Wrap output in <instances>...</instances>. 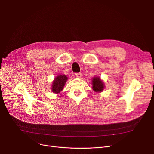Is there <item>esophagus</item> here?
<instances>
[{
  "label": "esophagus",
  "mask_w": 154,
  "mask_h": 154,
  "mask_svg": "<svg viewBox=\"0 0 154 154\" xmlns=\"http://www.w3.org/2000/svg\"><path fill=\"white\" fill-rule=\"evenodd\" d=\"M75 75L78 78H81L82 77V74H81V73H76Z\"/></svg>",
  "instance_id": "esophagus-1"
}]
</instances>
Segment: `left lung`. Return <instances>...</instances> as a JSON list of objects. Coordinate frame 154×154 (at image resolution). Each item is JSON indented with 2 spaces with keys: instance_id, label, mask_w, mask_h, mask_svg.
Wrapping results in <instances>:
<instances>
[{
  "instance_id": "left-lung-1",
  "label": "left lung",
  "mask_w": 154,
  "mask_h": 154,
  "mask_svg": "<svg viewBox=\"0 0 154 154\" xmlns=\"http://www.w3.org/2000/svg\"><path fill=\"white\" fill-rule=\"evenodd\" d=\"M92 89L97 93H100L105 88V83L99 77L95 76L92 79Z\"/></svg>"
}]
</instances>
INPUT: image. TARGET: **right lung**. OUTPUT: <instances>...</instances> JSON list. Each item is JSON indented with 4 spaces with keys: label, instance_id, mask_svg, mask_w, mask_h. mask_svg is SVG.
Segmentation results:
<instances>
[{
    "label": "right lung",
    "instance_id": "1",
    "mask_svg": "<svg viewBox=\"0 0 154 154\" xmlns=\"http://www.w3.org/2000/svg\"><path fill=\"white\" fill-rule=\"evenodd\" d=\"M67 80L68 77H67L66 75L60 74L56 76L53 80L51 86L52 92L56 94H60L62 91L64 85L66 84Z\"/></svg>",
    "mask_w": 154,
    "mask_h": 154
}]
</instances>
